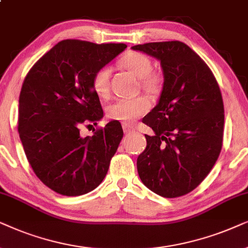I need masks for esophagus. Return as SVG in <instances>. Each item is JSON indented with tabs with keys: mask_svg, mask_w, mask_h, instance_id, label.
<instances>
[{
	"mask_svg": "<svg viewBox=\"0 0 248 248\" xmlns=\"http://www.w3.org/2000/svg\"><path fill=\"white\" fill-rule=\"evenodd\" d=\"M122 128H124V133H130V131L135 130V128L129 124H122Z\"/></svg>",
	"mask_w": 248,
	"mask_h": 248,
	"instance_id": "esophagus-1",
	"label": "esophagus"
}]
</instances>
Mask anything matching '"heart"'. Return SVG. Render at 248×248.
Masks as SVG:
<instances>
[{
  "instance_id": "1",
  "label": "heart",
  "mask_w": 248,
  "mask_h": 248,
  "mask_svg": "<svg viewBox=\"0 0 248 248\" xmlns=\"http://www.w3.org/2000/svg\"><path fill=\"white\" fill-rule=\"evenodd\" d=\"M121 67L140 79L141 87L150 93H156L161 88V77L152 72L153 64L150 58L138 52H129L120 60ZM110 75L108 67H102L94 72L92 78V87L100 97H107L110 93ZM150 102L145 97L117 98L108 104L107 108L108 117L124 124H129L144 115L150 110Z\"/></svg>"
}]
</instances>
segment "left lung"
<instances>
[{
  "instance_id": "8db88e82",
  "label": "left lung",
  "mask_w": 248,
  "mask_h": 248,
  "mask_svg": "<svg viewBox=\"0 0 248 248\" xmlns=\"http://www.w3.org/2000/svg\"><path fill=\"white\" fill-rule=\"evenodd\" d=\"M161 62L163 88L143 119L154 136L137 158L140 180L157 195L174 199L195 189L222 147L224 108L217 79L197 53L179 41L135 45Z\"/></svg>"
}]
</instances>
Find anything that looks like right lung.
<instances>
[{
  "instance_id": "1",
  "label": "right lung",
  "mask_w": 248,
  "mask_h": 248,
  "mask_svg": "<svg viewBox=\"0 0 248 248\" xmlns=\"http://www.w3.org/2000/svg\"><path fill=\"white\" fill-rule=\"evenodd\" d=\"M126 47L64 39L26 76L19 96V136L36 176L58 194L84 195L107 176L124 136L120 122H108L87 137L79 128L103 118L92 78Z\"/></svg>"
}]
</instances>
